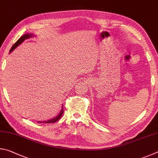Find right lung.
Returning <instances> with one entry per match:
<instances>
[{
  "instance_id": "right-lung-1",
  "label": "right lung",
  "mask_w": 158,
  "mask_h": 158,
  "mask_svg": "<svg viewBox=\"0 0 158 158\" xmlns=\"http://www.w3.org/2000/svg\"><path fill=\"white\" fill-rule=\"evenodd\" d=\"M32 35H30V34H26V35H24L23 36H22V37H21V38H19V40H18L17 41H16V42L12 46V48H11V49H10V52H12V51H13L14 49L16 48V47H17V46L19 45V44H21L22 42H23V41L25 40H27V38L32 37ZM63 112H64V111H63V107H62V110H61L60 114H58L56 117H55L54 118H52V119H50V120H48V121H38V123H52L56 122V121H57V120H59L60 118L61 117H62Z\"/></svg>"
}]
</instances>
